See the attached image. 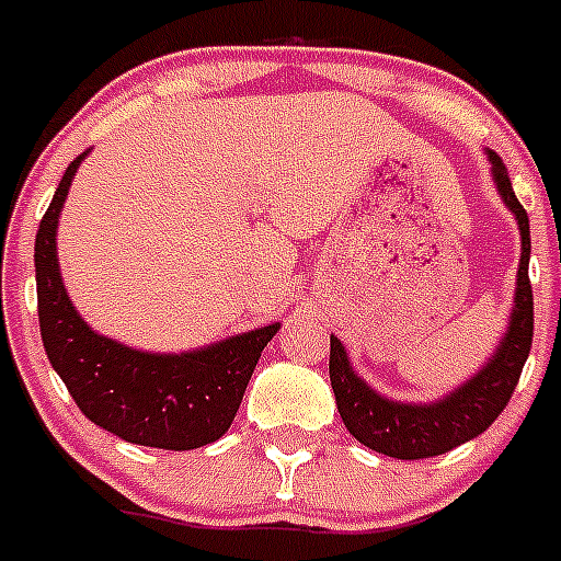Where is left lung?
<instances>
[{"instance_id": "1", "label": "left lung", "mask_w": 561, "mask_h": 561, "mask_svg": "<svg viewBox=\"0 0 561 561\" xmlns=\"http://www.w3.org/2000/svg\"><path fill=\"white\" fill-rule=\"evenodd\" d=\"M494 182L517 216L519 236H523V255H519L517 295H514V314L508 323V334L500 342L497 354L480 374L466 381L463 388L449 393L435 404H401L390 401L374 390L351 370L348 356L336 336H331L329 376L336 396V410L348 433L359 444L374 453L399 460H419L444 455L460 447L466 440L478 438L483 430L492 427V421L505 410L517 388L523 365L531 354L534 336V295L528 280V255H531V230H528V213L514 196L512 180L497 153L489 151Z\"/></svg>"}]
</instances>
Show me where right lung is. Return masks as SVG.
<instances>
[{"mask_svg":"<svg viewBox=\"0 0 561 561\" xmlns=\"http://www.w3.org/2000/svg\"><path fill=\"white\" fill-rule=\"evenodd\" d=\"M89 151L69 162L36 232L38 325L53 368L98 427L128 444L196 449L230 430L261 351L280 325L247 331L191 354H146L95 334L61 284L56 227L72 176Z\"/></svg>","mask_w":561,"mask_h":561,"instance_id":"1","label":"right lung"}]
</instances>
